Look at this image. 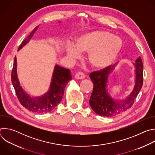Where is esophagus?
I'll use <instances>...</instances> for the list:
<instances>
[{"label":"esophagus","instance_id":"34e87169","mask_svg":"<svg viewBox=\"0 0 155 155\" xmlns=\"http://www.w3.org/2000/svg\"><path fill=\"white\" fill-rule=\"evenodd\" d=\"M84 78V75L81 72H77L75 75V78L77 79V80H82Z\"/></svg>","mask_w":155,"mask_h":155}]
</instances>
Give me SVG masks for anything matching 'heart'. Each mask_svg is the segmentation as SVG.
Listing matches in <instances>:
<instances>
[{
	"instance_id": "1",
	"label": "heart",
	"mask_w": 155,
	"mask_h": 155,
	"mask_svg": "<svg viewBox=\"0 0 155 155\" xmlns=\"http://www.w3.org/2000/svg\"><path fill=\"white\" fill-rule=\"evenodd\" d=\"M123 47V41L118 36L104 31H94L77 37L74 45L65 47L68 56L77 59L80 53H86L87 61L95 70L104 69L116 59Z\"/></svg>"
}]
</instances>
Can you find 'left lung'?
I'll list each match as a JSON object with an SVG mask.
<instances>
[{
  "label": "left lung",
  "instance_id": "obj_1",
  "mask_svg": "<svg viewBox=\"0 0 155 155\" xmlns=\"http://www.w3.org/2000/svg\"><path fill=\"white\" fill-rule=\"evenodd\" d=\"M118 62L113 65L90 74V77L93 83V91L90 99V105L94 112L105 117H113L126 112L134 102L143 84V65L140 57L135 61L134 85L132 91L125 98L116 99L108 92L110 75H111Z\"/></svg>",
  "mask_w": 155,
  "mask_h": 155
}]
</instances>
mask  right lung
Returning <instances> with one entry per match:
<instances>
[{"mask_svg":"<svg viewBox=\"0 0 155 155\" xmlns=\"http://www.w3.org/2000/svg\"><path fill=\"white\" fill-rule=\"evenodd\" d=\"M58 23H61L59 21ZM39 26H37L28 37L19 45L18 51L23 48L30 41ZM72 80L69 69H65L56 64L53 72L50 85L48 91L40 96H31L26 93L22 86L17 74V61L15 56L12 72V82L16 91L18 99L21 105L34 113L47 114L53 110L61 101L64 93V89Z\"/></svg>","mask_w":155,"mask_h":155,"instance_id":"obj_1","label":"right lung"}]
</instances>
